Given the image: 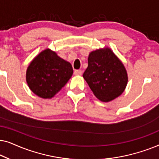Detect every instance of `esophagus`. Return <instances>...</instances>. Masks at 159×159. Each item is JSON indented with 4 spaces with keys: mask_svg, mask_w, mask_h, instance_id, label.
<instances>
[{
    "mask_svg": "<svg viewBox=\"0 0 159 159\" xmlns=\"http://www.w3.org/2000/svg\"><path fill=\"white\" fill-rule=\"evenodd\" d=\"M82 71L81 70H75V75H82Z\"/></svg>",
    "mask_w": 159,
    "mask_h": 159,
    "instance_id": "obj_1",
    "label": "esophagus"
}]
</instances>
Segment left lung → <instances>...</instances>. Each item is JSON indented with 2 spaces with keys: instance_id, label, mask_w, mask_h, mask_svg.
Here are the masks:
<instances>
[{
  "instance_id": "1",
  "label": "left lung",
  "mask_w": 159,
  "mask_h": 159,
  "mask_svg": "<svg viewBox=\"0 0 159 159\" xmlns=\"http://www.w3.org/2000/svg\"><path fill=\"white\" fill-rule=\"evenodd\" d=\"M83 78L95 96L103 102L122 94L128 82L125 65L108 47L90 52Z\"/></svg>"
}]
</instances>
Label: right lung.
<instances>
[{
  "label": "right lung",
  "instance_id": "obj_1",
  "mask_svg": "<svg viewBox=\"0 0 159 159\" xmlns=\"http://www.w3.org/2000/svg\"><path fill=\"white\" fill-rule=\"evenodd\" d=\"M72 75L70 63L47 48L30 63L26 81L32 93L42 98L50 99L61 90Z\"/></svg>",
  "mask_w": 159,
  "mask_h": 159
}]
</instances>
